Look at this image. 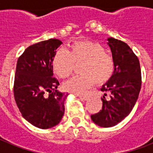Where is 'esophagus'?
Returning a JSON list of instances; mask_svg holds the SVG:
<instances>
[{
  "instance_id": "1",
  "label": "esophagus",
  "mask_w": 153,
  "mask_h": 153,
  "mask_svg": "<svg viewBox=\"0 0 153 153\" xmlns=\"http://www.w3.org/2000/svg\"><path fill=\"white\" fill-rule=\"evenodd\" d=\"M77 96L80 99V100H86L87 99L89 98V96H88V95H77Z\"/></svg>"
}]
</instances>
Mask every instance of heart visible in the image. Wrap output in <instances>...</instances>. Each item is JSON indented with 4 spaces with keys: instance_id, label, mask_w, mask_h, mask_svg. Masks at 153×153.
<instances>
[{
    "instance_id": "1",
    "label": "heart",
    "mask_w": 153,
    "mask_h": 153,
    "mask_svg": "<svg viewBox=\"0 0 153 153\" xmlns=\"http://www.w3.org/2000/svg\"><path fill=\"white\" fill-rule=\"evenodd\" d=\"M79 67L81 74L64 83V90L80 94L96 83H106L115 71L114 59L105 48L98 42L77 41L71 43L66 51L58 50L52 60L54 74L61 79H66L74 72V64Z\"/></svg>"
}]
</instances>
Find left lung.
<instances>
[{
  "label": "left lung",
  "instance_id": "1",
  "mask_svg": "<svg viewBox=\"0 0 153 153\" xmlns=\"http://www.w3.org/2000/svg\"><path fill=\"white\" fill-rule=\"evenodd\" d=\"M115 71L110 80L104 85L105 92L102 109L91 115V119L101 127H111L126 118L131 111L140 93L142 73L137 56L124 42L115 38H108ZM109 94V98L105 96Z\"/></svg>",
  "mask_w": 153,
  "mask_h": 153
}]
</instances>
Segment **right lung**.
I'll use <instances>...</instances> for the list:
<instances>
[{
    "mask_svg": "<svg viewBox=\"0 0 153 153\" xmlns=\"http://www.w3.org/2000/svg\"><path fill=\"white\" fill-rule=\"evenodd\" d=\"M61 44L54 38L37 42L26 48L17 60L14 98L22 117L37 128L53 127L64 113L67 94L57 90L59 82L53 77L52 66Z\"/></svg>",
    "mask_w": 153,
    "mask_h": 153,
    "instance_id": "obj_1",
    "label": "right lung"
}]
</instances>
